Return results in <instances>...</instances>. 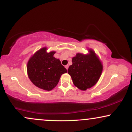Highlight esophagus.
<instances>
[{
    "instance_id": "1",
    "label": "esophagus",
    "mask_w": 132,
    "mask_h": 132,
    "mask_svg": "<svg viewBox=\"0 0 132 132\" xmlns=\"http://www.w3.org/2000/svg\"><path fill=\"white\" fill-rule=\"evenodd\" d=\"M65 68H66V69L68 70V68H69V66H68V65H66V66H65Z\"/></svg>"
}]
</instances>
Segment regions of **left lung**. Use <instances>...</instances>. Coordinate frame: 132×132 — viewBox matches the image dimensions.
<instances>
[{"mask_svg": "<svg viewBox=\"0 0 132 132\" xmlns=\"http://www.w3.org/2000/svg\"><path fill=\"white\" fill-rule=\"evenodd\" d=\"M72 64L68 69L72 82L81 90H86L94 86L99 81L103 66L93 50L89 49V53L76 54L72 59Z\"/></svg>", "mask_w": 132, "mask_h": 132, "instance_id": "1", "label": "left lung"}]
</instances>
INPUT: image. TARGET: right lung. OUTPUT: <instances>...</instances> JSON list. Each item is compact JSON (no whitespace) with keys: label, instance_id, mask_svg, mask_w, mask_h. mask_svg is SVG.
Masks as SVG:
<instances>
[{"label":"right lung","instance_id":"right-lung-1","mask_svg":"<svg viewBox=\"0 0 132 132\" xmlns=\"http://www.w3.org/2000/svg\"><path fill=\"white\" fill-rule=\"evenodd\" d=\"M46 50V47H44L33 54L27 68L31 82L38 88L50 91L56 86L61 76L67 70L60 60L54 57L56 51L48 53Z\"/></svg>","mask_w":132,"mask_h":132}]
</instances>
